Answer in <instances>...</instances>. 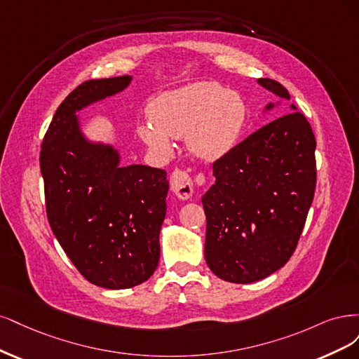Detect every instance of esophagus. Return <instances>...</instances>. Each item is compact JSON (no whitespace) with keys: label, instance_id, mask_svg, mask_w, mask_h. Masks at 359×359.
Returning <instances> with one entry per match:
<instances>
[{"label":"esophagus","instance_id":"34e87169","mask_svg":"<svg viewBox=\"0 0 359 359\" xmlns=\"http://www.w3.org/2000/svg\"><path fill=\"white\" fill-rule=\"evenodd\" d=\"M196 182H201V179ZM170 187L172 194H175L180 200H188L194 194V180L187 171H182V170L172 171V175L170 177Z\"/></svg>","mask_w":359,"mask_h":359}]
</instances>
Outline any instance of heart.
<instances>
[{
	"label": "heart",
	"mask_w": 359,
	"mask_h": 359,
	"mask_svg": "<svg viewBox=\"0 0 359 359\" xmlns=\"http://www.w3.org/2000/svg\"><path fill=\"white\" fill-rule=\"evenodd\" d=\"M138 126L143 143L170 155L172 138H184L191 154L215 163L233 150L245 128L248 109L237 92L215 82H195L159 95Z\"/></svg>",
	"instance_id": "heart-1"
}]
</instances>
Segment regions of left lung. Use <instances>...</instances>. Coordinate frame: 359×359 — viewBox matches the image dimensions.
Listing matches in <instances>:
<instances>
[{"instance_id":"1","label":"left lung","mask_w":359,"mask_h":359,"mask_svg":"<svg viewBox=\"0 0 359 359\" xmlns=\"http://www.w3.org/2000/svg\"><path fill=\"white\" fill-rule=\"evenodd\" d=\"M257 82L279 97L264 113L285 106V114L216 161V180L201 198L205 262L219 279L243 285L265 279L291 258L316 188L310 123L279 82Z\"/></svg>"}]
</instances>
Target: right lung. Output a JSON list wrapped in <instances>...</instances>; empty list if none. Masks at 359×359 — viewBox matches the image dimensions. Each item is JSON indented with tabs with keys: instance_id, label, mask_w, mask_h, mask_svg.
I'll list each match as a JSON object with an SVG mask.
<instances>
[{
	"instance_id": "right-lung-1",
	"label": "right lung",
	"mask_w": 359,
	"mask_h": 359,
	"mask_svg": "<svg viewBox=\"0 0 359 359\" xmlns=\"http://www.w3.org/2000/svg\"><path fill=\"white\" fill-rule=\"evenodd\" d=\"M131 82L121 76L77 86L57 107L40 154L53 234L80 274L106 289H128L155 273L170 189L164 170L121 165L116 147L82 128L80 110Z\"/></svg>"
}]
</instances>
